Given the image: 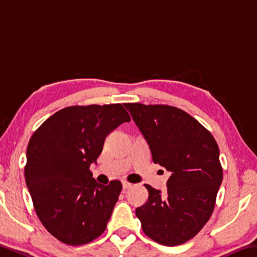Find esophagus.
Here are the masks:
<instances>
[{
  "instance_id": "obj_1",
  "label": "esophagus",
  "mask_w": 257,
  "mask_h": 257,
  "mask_svg": "<svg viewBox=\"0 0 257 257\" xmlns=\"http://www.w3.org/2000/svg\"><path fill=\"white\" fill-rule=\"evenodd\" d=\"M133 186V184L132 183H129V182H122V187H123V189L125 190V189H129V187H132Z\"/></svg>"
}]
</instances>
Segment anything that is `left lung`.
<instances>
[{
	"label": "left lung",
	"mask_w": 257,
	"mask_h": 257,
	"mask_svg": "<svg viewBox=\"0 0 257 257\" xmlns=\"http://www.w3.org/2000/svg\"><path fill=\"white\" fill-rule=\"evenodd\" d=\"M150 146L154 164L172 173L167 192L145 184L149 200L136 209L144 233L165 246L182 245L213 214L223 180L218 145L202 124L169 105L124 104Z\"/></svg>",
	"instance_id": "obj_1"
}]
</instances>
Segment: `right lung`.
Listing matches in <instances>:
<instances>
[{"label":"right lung","instance_id":"right-lung-1","mask_svg":"<svg viewBox=\"0 0 257 257\" xmlns=\"http://www.w3.org/2000/svg\"><path fill=\"white\" fill-rule=\"evenodd\" d=\"M130 116L121 104L68 106L43 122L27 146L25 180L43 226L59 241L79 246L106 229L122 190L101 185L90 165L105 138Z\"/></svg>","mask_w":257,"mask_h":257}]
</instances>
